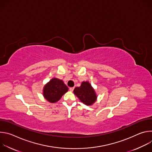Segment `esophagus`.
<instances>
[{
    "label": "esophagus",
    "mask_w": 152,
    "mask_h": 152,
    "mask_svg": "<svg viewBox=\"0 0 152 152\" xmlns=\"http://www.w3.org/2000/svg\"><path fill=\"white\" fill-rule=\"evenodd\" d=\"M69 90H70V91H73L74 90V87H70V88H69Z\"/></svg>",
    "instance_id": "1"
}]
</instances>
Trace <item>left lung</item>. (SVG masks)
Here are the masks:
<instances>
[{
	"instance_id": "left-lung-1",
	"label": "left lung",
	"mask_w": 152,
	"mask_h": 152,
	"mask_svg": "<svg viewBox=\"0 0 152 152\" xmlns=\"http://www.w3.org/2000/svg\"><path fill=\"white\" fill-rule=\"evenodd\" d=\"M73 91L79 100L86 105H91L96 100L94 90L88 82H83L80 86L76 87Z\"/></svg>"
}]
</instances>
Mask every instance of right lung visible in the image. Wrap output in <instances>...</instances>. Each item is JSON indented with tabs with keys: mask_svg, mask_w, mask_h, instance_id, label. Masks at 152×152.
<instances>
[{
	"mask_svg": "<svg viewBox=\"0 0 152 152\" xmlns=\"http://www.w3.org/2000/svg\"><path fill=\"white\" fill-rule=\"evenodd\" d=\"M68 90V87L62 80L53 78L45 85L43 95L49 102L54 103L58 101Z\"/></svg>",
	"mask_w": 152,
	"mask_h": 152,
	"instance_id": "right-lung-1",
	"label": "right lung"
}]
</instances>
